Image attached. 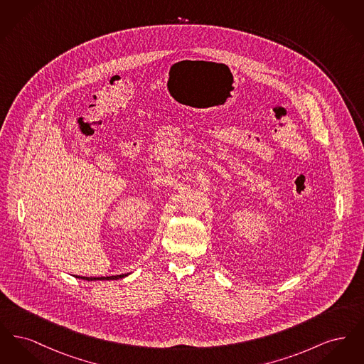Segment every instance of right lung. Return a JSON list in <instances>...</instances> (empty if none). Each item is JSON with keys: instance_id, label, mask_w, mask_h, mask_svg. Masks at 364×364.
Wrapping results in <instances>:
<instances>
[{"instance_id": "right-lung-1", "label": "right lung", "mask_w": 364, "mask_h": 364, "mask_svg": "<svg viewBox=\"0 0 364 364\" xmlns=\"http://www.w3.org/2000/svg\"><path fill=\"white\" fill-rule=\"evenodd\" d=\"M127 274H122V276H110V277H77L82 279H87V281H97V279H119V278L127 277Z\"/></svg>"}]
</instances>
